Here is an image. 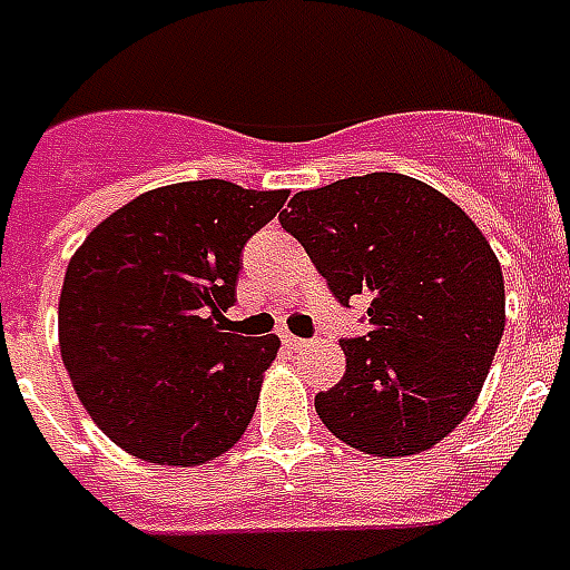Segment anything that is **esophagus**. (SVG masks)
Wrapping results in <instances>:
<instances>
[{"mask_svg":"<svg viewBox=\"0 0 570 570\" xmlns=\"http://www.w3.org/2000/svg\"><path fill=\"white\" fill-rule=\"evenodd\" d=\"M281 343H284L286 348H302L304 340L295 337V334H289V331H281Z\"/></svg>","mask_w":570,"mask_h":570,"instance_id":"esophagus-1","label":"esophagus"}]
</instances>
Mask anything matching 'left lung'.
<instances>
[{
  "label": "left lung",
  "mask_w": 570,
  "mask_h": 570,
  "mask_svg": "<svg viewBox=\"0 0 570 570\" xmlns=\"http://www.w3.org/2000/svg\"><path fill=\"white\" fill-rule=\"evenodd\" d=\"M281 227L343 307L370 302V331L340 340L346 375L316 396L328 432L370 455L443 441L476 402L505 328L503 272L482 230L405 174L298 191Z\"/></svg>",
  "instance_id": "8db88e82"
}]
</instances>
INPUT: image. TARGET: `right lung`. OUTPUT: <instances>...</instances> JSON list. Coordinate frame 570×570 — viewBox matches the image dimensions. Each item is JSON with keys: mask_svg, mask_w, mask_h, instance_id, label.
I'll use <instances>...</instances> for the list:
<instances>
[{"mask_svg": "<svg viewBox=\"0 0 570 570\" xmlns=\"http://www.w3.org/2000/svg\"><path fill=\"white\" fill-rule=\"evenodd\" d=\"M289 191L227 180L145 191L67 266L58 343L76 396L120 450L191 468L239 441L281 340L222 328L242 250Z\"/></svg>", "mask_w": 570, "mask_h": 570, "instance_id": "obj_1", "label": "right lung"}]
</instances>
